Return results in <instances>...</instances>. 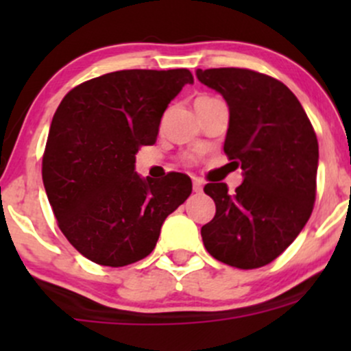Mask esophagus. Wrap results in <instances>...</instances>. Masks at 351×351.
Returning <instances> with one entry per match:
<instances>
[{"instance_id":"obj_1","label":"esophagus","mask_w":351,"mask_h":351,"mask_svg":"<svg viewBox=\"0 0 351 351\" xmlns=\"http://www.w3.org/2000/svg\"><path fill=\"white\" fill-rule=\"evenodd\" d=\"M193 191L195 193L203 191V181H201L199 178H193Z\"/></svg>"}]
</instances>
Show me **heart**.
Here are the masks:
<instances>
[{"label":"heart","mask_w":351,"mask_h":351,"mask_svg":"<svg viewBox=\"0 0 351 351\" xmlns=\"http://www.w3.org/2000/svg\"><path fill=\"white\" fill-rule=\"evenodd\" d=\"M201 100H206V99H213V97H199Z\"/></svg>","instance_id":"obj_1"}]
</instances>
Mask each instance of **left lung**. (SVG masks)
Instances as JSON below:
<instances>
[{
	"mask_svg": "<svg viewBox=\"0 0 351 351\" xmlns=\"http://www.w3.org/2000/svg\"><path fill=\"white\" fill-rule=\"evenodd\" d=\"M229 107L224 153L244 181L234 193L208 183L216 215L201 228L206 251L237 269L272 263L307 224L315 203L318 142L307 114L287 86L236 67L196 71Z\"/></svg>",
	"mask_w": 351,
	"mask_h": 351,
	"instance_id": "8db88e82",
	"label": "left lung"
}]
</instances>
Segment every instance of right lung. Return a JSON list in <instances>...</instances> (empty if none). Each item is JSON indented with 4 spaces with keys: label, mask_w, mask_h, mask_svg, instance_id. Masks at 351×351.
<instances>
[{
    "label": "right lung",
    "mask_w": 351,
    "mask_h": 351,
    "mask_svg": "<svg viewBox=\"0 0 351 351\" xmlns=\"http://www.w3.org/2000/svg\"><path fill=\"white\" fill-rule=\"evenodd\" d=\"M188 69L117 71L74 87L52 117L43 183L67 241L92 263L122 267L155 249L168 215L191 195V180L140 178L135 155L156 142L168 104Z\"/></svg>",
    "instance_id": "add662e5"
}]
</instances>
